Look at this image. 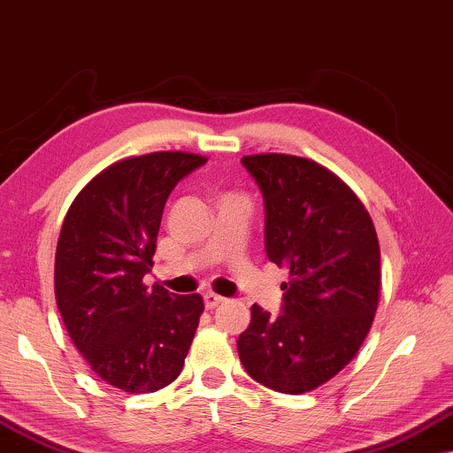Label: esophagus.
Listing matches in <instances>:
<instances>
[{
  "instance_id": "34e87169",
  "label": "esophagus",
  "mask_w": 453,
  "mask_h": 453,
  "mask_svg": "<svg viewBox=\"0 0 453 453\" xmlns=\"http://www.w3.org/2000/svg\"><path fill=\"white\" fill-rule=\"evenodd\" d=\"M203 299H205V308H207V310L218 308V305H219L221 302H224V297L218 296V293H213V291H207L205 296H203Z\"/></svg>"
}]
</instances>
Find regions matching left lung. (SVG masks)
Listing matches in <instances>:
<instances>
[{
  "label": "left lung",
  "instance_id": "obj_1",
  "mask_svg": "<svg viewBox=\"0 0 453 453\" xmlns=\"http://www.w3.org/2000/svg\"><path fill=\"white\" fill-rule=\"evenodd\" d=\"M265 199V250L288 266L281 316L252 305L238 355L252 380L303 394L359 351L380 299V242L357 195L324 165L297 156L242 157Z\"/></svg>",
  "mask_w": 453,
  "mask_h": 453
}]
</instances>
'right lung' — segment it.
Here are the masks:
<instances>
[{"label": "right lung", "instance_id": "right-lung-1", "mask_svg": "<svg viewBox=\"0 0 453 453\" xmlns=\"http://www.w3.org/2000/svg\"><path fill=\"white\" fill-rule=\"evenodd\" d=\"M205 162L187 151L127 157L94 176L63 219L57 308L92 372L123 392L172 384L199 326V293L148 289L143 277L154 266L165 199Z\"/></svg>", "mask_w": 453, "mask_h": 453}]
</instances>
